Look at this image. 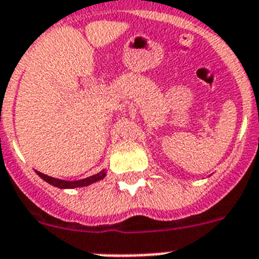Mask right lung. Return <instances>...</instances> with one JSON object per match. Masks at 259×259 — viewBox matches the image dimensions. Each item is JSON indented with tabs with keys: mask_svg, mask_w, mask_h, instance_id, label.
Listing matches in <instances>:
<instances>
[{
	"mask_svg": "<svg viewBox=\"0 0 259 259\" xmlns=\"http://www.w3.org/2000/svg\"><path fill=\"white\" fill-rule=\"evenodd\" d=\"M37 176L43 178L46 182H48L50 185L55 187H59V189H74V187H83L88 186L90 183H94L97 181H101L102 178H105L106 171L102 170V171H99L98 174H94L92 177H88V178H83V180L79 181H63V180H57V178H54V177H48L46 174L40 173V171H36Z\"/></svg>",
	"mask_w": 259,
	"mask_h": 259,
	"instance_id": "1",
	"label": "right lung"
}]
</instances>
